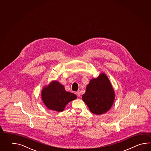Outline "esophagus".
Segmentation results:
<instances>
[{
  "instance_id": "esophagus-1",
  "label": "esophagus",
  "mask_w": 151,
  "mask_h": 151,
  "mask_svg": "<svg viewBox=\"0 0 151 151\" xmlns=\"http://www.w3.org/2000/svg\"><path fill=\"white\" fill-rule=\"evenodd\" d=\"M76 94H77V96H80V95H81V91H80V90L78 91L77 92H76Z\"/></svg>"
}]
</instances>
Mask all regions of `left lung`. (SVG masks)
<instances>
[{
	"mask_svg": "<svg viewBox=\"0 0 151 151\" xmlns=\"http://www.w3.org/2000/svg\"><path fill=\"white\" fill-rule=\"evenodd\" d=\"M115 96L109 78L103 72L96 78L90 80L82 99L91 112L100 115L107 112L112 107Z\"/></svg>",
	"mask_w": 151,
	"mask_h": 151,
	"instance_id": "left-lung-1",
	"label": "left lung"
}]
</instances>
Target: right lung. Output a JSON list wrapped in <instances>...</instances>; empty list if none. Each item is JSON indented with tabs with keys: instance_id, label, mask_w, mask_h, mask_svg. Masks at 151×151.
<instances>
[{
	"instance_id": "right-lung-1",
	"label": "right lung",
	"mask_w": 151,
	"mask_h": 151,
	"mask_svg": "<svg viewBox=\"0 0 151 151\" xmlns=\"http://www.w3.org/2000/svg\"><path fill=\"white\" fill-rule=\"evenodd\" d=\"M42 101L48 109L61 112L68 103L77 99L75 94L67 92L62 84L53 80L43 87L41 93Z\"/></svg>"
}]
</instances>
